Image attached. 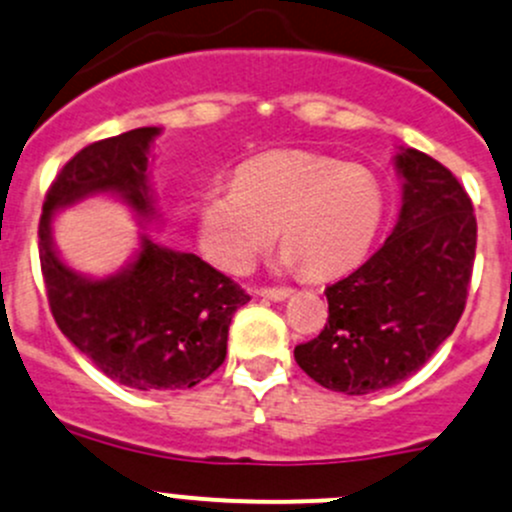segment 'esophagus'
Masks as SVG:
<instances>
[{"label": "esophagus", "mask_w": 512, "mask_h": 512, "mask_svg": "<svg viewBox=\"0 0 512 512\" xmlns=\"http://www.w3.org/2000/svg\"><path fill=\"white\" fill-rule=\"evenodd\" d=\"M257 294L265 299H272V301H284L292 294V289L289 287H260L257 289Z\"/></svg>", "instance_id": "34e87169"}]
</instances>
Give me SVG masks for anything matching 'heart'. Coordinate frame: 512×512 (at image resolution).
Listing matches in <instances>:
<instances>
[{
	"instance_id": "b5f03b06",
	"label": "heart",
	"mask_w": 512,
	"mask_h": 512,
	"mask_svg": "<svg viewBox=\"0 0 512 512\" xmlns=\"http://www.w3.org/2000/svg\"><path fill=\"white\" fill-rule=\"evenodd\" d=\"M383 218L368 169L309 152H272L240 166L198 203V238L228 272H242L282 235L289 262L309 277L336 274L365 255Z\"/></svg>"
}]
</instances>
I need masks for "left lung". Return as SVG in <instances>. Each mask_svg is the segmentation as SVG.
Wrapping results in <instances>:
<instances>
[{
  "instance_id": "8db88e82",
  "label": "left lung",
  "mask_w": 512,
  "mask_h": 512,
  "mask_svg": "<svg viewBox=\"0 0 512 512\" xmlns=\"http://www.w3.org/2000/svg\"><path fill=\"white\" fill-rule=\"evenodd\" d=\"M395 230L358 270L328 284L324 331L294 348L299 368L328 390L368 395L417 373L451 336L476 260V215L437 159L402 149Z\"/></svg>"
}]
</instances>
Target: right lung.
Returning <instances> with one entry per match:
<instances>
[{
    "instance_id": "1",
    "label": "right lung",
    "mask_w": 512,
    "mask_h": 512,
    "mask_svg": "<svg viewBox=\"0 0 512 512\" xmlns=\"http://www.w3.org/2000/svg\"><path fill=\"white\" fill-rule=\"evenodd\" d=\"M157 134L159 127H139L80 149L53 179L39 220L43 284L58 328L107 378L144 392L186 390L215 373L228 353L230 319L250 297L198 255L147 235L120 274L88 279L56 255L51 218L93 193H115L139 218H152L147 164Z\"/></svg>"
}]
</instances>
